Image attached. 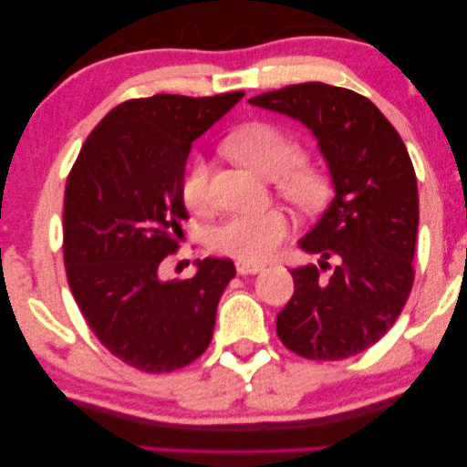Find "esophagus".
I'll use <instances>...</instances> for the list:
<instances>
[{"mask_svg": "<svg viewBox=\"0 0 467 467\" xmlns=\"http://www.w3.org/2000/svg\"><path fill=\"white\" fill-rule=\"evenodd\" d=\"M235 270H238V274H257L264 270V265L261 264H253V261H235Z\"/></svg>", "mask_w": 467, "mask_h": 467, "instance_id": "34e87169", "label": "esophagus"}]
</instances>
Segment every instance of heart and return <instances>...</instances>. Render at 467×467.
Masks as SVG:
<instances>
[{
  "label": "heart",
  "mask_w": 467,
  "mask_h": 467,
  "mask_svg": "<svg viewBox=\"0 0 467 467\" xmlns=\"http://www.w3.org/2000/svg\"><path fill=\"white\" fill-rule=\"evenodd\" d=\"M225 150L235 161L274 178L278 195L297 210H315L329 193L327 174L317 163L297 159L293 140L267 123H248L227 138ZM210 165L195 157L182 178V200L187 208L202 213L210 202ZM289 221L278 210L261 214H235L210 229L208 246L214 253L240 261H264L285 240Z\"/></svg>",
  "instance_id": "b5f03b06"
}]
</instances>
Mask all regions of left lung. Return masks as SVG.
<instances>
[{"instance_id": "left-lung-1", "label": "left lung", "mask_w": 467, "mask_h": 467, "mask_svg": "<svg viewBox=\"0 0 467 467\" xmlns=\"http://www.w3.org/2000/svg\"><path fill=\"white\" fill-rule=\"evenodd\" d=\"M248 104L299 120L327 163L334 200L299 248L318 265L291 270L278 312L283 344L306 359H347L393 327L410 296L419 229L417 176L400 133L363 95L325 82L261 93Z\"/></svg>"}]
</instances>
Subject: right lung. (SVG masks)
I'll return each instance as SVG.
<instances>
[{"label": "right lung", "mask_w": 467, "mask_h": 467, "mask_svg": "<svg viewBox=\"0 0 467 467\" xmlns=\"http://www.w3.org/2000/svg\"><path fill=\"white\" fill-rule=\"evenodd\" d=\"M244 98L152 95L101 119L67 176L63 261L67 283L98 340L142 372H171L213 340L216 306L235 276L229 259H197L187 280L159 265L178 248L182 178L191 144Z\"/></svg>", "instance_id": "obj_1"}]
</instances>
